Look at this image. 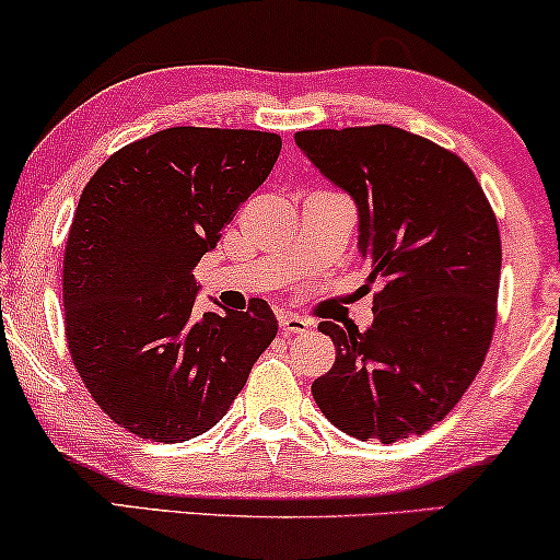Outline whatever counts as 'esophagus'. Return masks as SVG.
<instances>
[{
  "label": "esophagus",
  "mask_w": 560,
  "mask_h": 560,
  "mask_svg": "<svg viewBox=\"0 0 560 560\" xmlns=\"http://www.w3.org/2000/svg\"><path fill=\"white\" fill-rule=\"evenodd\" d=\"M278 322H280V331L285 334V337H290V334H306L311 329V324L306 322V318H301L295 314H282Z\"/></svg>",
  "instance_id": "1"
}]
</instances>
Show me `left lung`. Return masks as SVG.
Segmentation results:
<instances>
[{"label": "left lung", "mask_w": 560, "mask_h": 560, "mask_svg": "<svg viewBox=\"0 0 560 560\" xmlns=\"http://www.w3.org/2000/svg\"><path fill=\"white\" fill-rule=\"evenodd\" d=\"M295 143L360 210L373 326L322 322L337 360L311 394L334 427L383 445L445 419L497 326L502 238L476 174L394 126L298 130Z\"/></svg>", "instance_id": "obj_1"}]
</instances>
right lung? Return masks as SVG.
<instances>
[{
    "instance_id": "1",
    "label": "right lung",
    "mask_w": 560,
    "mask_h": 560,
    "mask_svg": "<svg viewBox=\"0 0 560 560\" xmlns=\"http://www.w3.org/2000/svg\"><path fill=\"white\" fill-rule=\"evenodd\" d=\"M282 138L179 126L107 159L63 252V331L79 377L136 438L185 442L223 419L278 334L262 298L195 314V267L265 183Z\"/></svg>"
}]
</instances>
